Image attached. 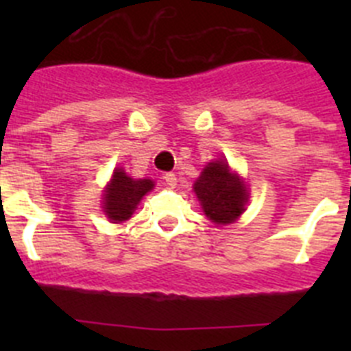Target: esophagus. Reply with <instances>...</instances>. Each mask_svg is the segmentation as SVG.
I'll return each instance as SVG.
<instances>
[{
    "label": "esophagus",
    "mask_w": 351,
    "mask_h": 351,
    "mask_svg": "<svg viewBox=\"0 0 351 351\" xmlns=\"http://www.w3.org/2000/svg\"><path fill=\"white\" fill-rule=\"evenodd\" d=\"M163 181H165L169 186H172V188L176 184H178V178H176V173H173V172H165V173H163Z\"/></svg>",
    "instance_id": "obj_1"
}]
</instances>
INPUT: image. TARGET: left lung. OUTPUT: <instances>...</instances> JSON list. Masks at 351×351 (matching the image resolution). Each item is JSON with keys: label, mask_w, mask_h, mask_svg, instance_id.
<instances>
[{"label": "left lung", "mask_w": 351, "mask_h": 351, "mask_svg": "<svg viewBox=\"0 0 351 351\" xmlns=\"http://www.w3.org/2000/svg\"><path fill=\"white\" fill-rule=\"evenodd\" d=\"M195 193L207 218L218 225L232 223L244 213L247 200L246 186L230 173L226 161H213L195 182Z\"/></svg>", "instance_id": "1"}]
</instances>
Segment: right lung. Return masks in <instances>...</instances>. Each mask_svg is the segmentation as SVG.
Listing matches in <instances>:
<instances>
[{"instance_id": "1", "label": "right lung", "mask_w": 351, "mask_h": 351, "mask_svg": "<svg viewBox=\"0 0 351 351\" xmlns=\"http://www.w3.org/2000/svg\"><path fill=\"white\" fill-rule=\"evenodd\" d=\"M151 179H132L123 169H117L105 191L104 210L114 223L125 221L133 214L141 198L153 188Z\"/></svg>"}]
</instances>
